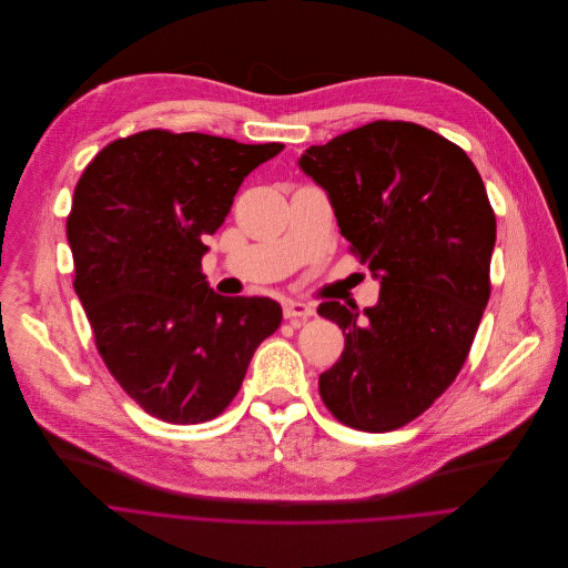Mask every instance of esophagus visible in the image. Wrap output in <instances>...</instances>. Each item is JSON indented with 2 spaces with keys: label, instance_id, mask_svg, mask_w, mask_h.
<instances>
[{
  "label": "esophagus",
  "instance_id": "esophagus-1",
  "mask_svg": "<svg viewBox=\"0 0 568 568\" xmlns=\"http://www.w3.org/2000/svg\"><path fill=\"white\" fill-rule=\"evenodd\" d=\"M315 315V308L311 304H304V302H286L284 304V317L291 320V322H300V320H308Z\"/></svg>",
  "mask_w": 568,
  "mask_h": 568
}]
</instances>
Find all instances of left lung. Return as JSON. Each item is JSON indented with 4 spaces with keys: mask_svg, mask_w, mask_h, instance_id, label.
I'll list each match as a JSON object with an SVG mask.
<instances>
[{
    "mask_svg": "<svg viewBox=\"0 0 568 568\" xmlns=\"http://www.w3.org/2000/svg\"><path fill=\"white\" fill-rule=\"evenodd\" d=\"M297 165L381 282L365 311L317 306L345 333L320 396L356 429H396L457 378L488 304L497 221L484 181L462 148L400 121L311 145Z\"/></svg>",
    "mask_w": 568,
    "mask_h": 568,
    "instance_id": "left-lung-1",
    "label": "left lung"
}]
</instances>
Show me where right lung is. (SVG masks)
<instances>
[{"label": "right lung", "mask_w": 568, "mask_h": 568, "mask_svg": "<svg viewBox=\"0 0 568 568\" xmlns=\"http://www.w3.org/2000/svg\"><path fill=\"white\" fill-rule=\"evenodd\" d=\"M284 150L148 130L82 172L67 240L95 347L152 416L187 425L231 405L255 349L282 322L268 297H223L201 273L244 179Z\"/></svg>", "instance_id": "obj_1"}]
</instances>
